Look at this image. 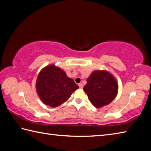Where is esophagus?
<instances>
[{
    "label": "esophagus",
    "instance_id": "1",
    "mask_svg": "<svg viewBox=\"0 0 151 151\" xmlns=\"http://www.w3.org/2000/svg\"><path fill=\"white\" fill-rule=\"evenodd\" d=\"M78 86H79V88H83V84H81V83H80V84H78Z\"/></svg>",
    "mask_w": 151,
    "mask_h": 151
}]
</instances>
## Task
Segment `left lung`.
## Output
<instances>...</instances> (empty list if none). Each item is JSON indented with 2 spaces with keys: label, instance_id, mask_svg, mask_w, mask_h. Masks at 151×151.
<instances>
[{
  "label": "left lung",
  "instance_id": "left-lung-1",
  "mask_svg": "<svg viewBox=\"0 0 151 151\" xmlns=\"http://www.w3.org/2000/svg\"><path fill=\"white\" fill-rule=\"evenodd\" d=\"M88 99L95 108H100L114 101L118 93L116 78L106 70H95L87 79L83 88Z\"/></svg>",
  "mask_w": 151,
  "mask_h": 151
}]
</instances>
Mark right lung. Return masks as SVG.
<instances>
[{"mask_svg":"<svg viewBox=\"0 0 151 151\" xmlns=\"http://www.w3.org/2000/svg\"><path fill=\"white\" fill-rule=\"evenodd\" d=\"M36 88L43 103L55 108L68 100L79 87L63 69L54 64H50L38 74Z\"/></svg>","mask_w":151,"mask_h":151,"instance_id":"obj_1","label":"right lung"}]
</instances>
